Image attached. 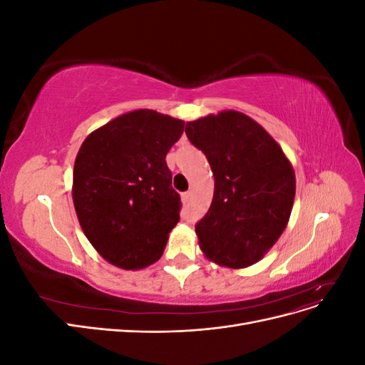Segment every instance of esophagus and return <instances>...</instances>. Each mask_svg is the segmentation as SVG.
<instances>
[{"label":"esophagus","instance_id":"1","mask_svg":"<svg viewBox=\"0 0 365 365\" xmlns=\"http://www.w3.org/2000/svg\"><path fill=\"white\" fill-rule=\"evenodd\" d=\"M189 197H190V193L189 192H185V193H182L181 195V200H182V202L185 204V202H189Z\"/></svg>","mask_w":365,"mask_h":365}]
</instances>
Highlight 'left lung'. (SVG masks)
<instances>
[{"label": "left lung", "mask_w": 365, "mask_h": 365, "mask_svg": "<svg viewBox=\"0 0 365 365\" xmlns=\"http://www.w3.org/2000/svg\"><path fill=\"white\" fill-rule=\"evenodd\" d=\"M187 138L202 150L215 176L213 201L195 225L205 256L220 267L259 262L288 225L295 173L279 143L237 111L189 121Z\"/></svg>", "instance_id": "1"}]
</instances>
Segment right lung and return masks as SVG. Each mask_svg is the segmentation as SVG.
<instances>
[{"mask_svg":"<svg viewBox=\"0 0 365 365\" xmlns=\"http://www.w3.org/2000/svg\"><path fill=\"white\" fill-rule=\"evenodd\" d=\"M182 130V120L137 109L91 132L77 153V219L96 251L118 268L157 262L178 224L181 197L165 155Z\"/></svg>","mask_w":365,"mask_h":365,"instance_id":"right-lung-1","label":"right lung"}]
</instances>
